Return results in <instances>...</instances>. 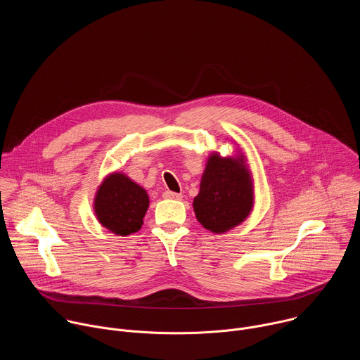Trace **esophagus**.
<instances>
[{
  "label": "esophagus",
  "mask_w": 360,
  "mask_h": 360,
  "mask_svg": "<svg viewBox=\"0 0 360 360\" xmlns=\"http://www.w3.org/2000/svg\"><path fill=\"white\" fill-rule=\"evenodd\" d=\"M164 198H167V199H176V200H179V199H182V193L172 192V191H167V192L164 193Z\"/></svg>",
  "instance_id": "obj_1"
}]
</instances>
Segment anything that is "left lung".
<instances>
[{
    "instance_id": "1",
    "label": "left lung",
    "mask_w": 360,
    "mask_h": 360,
    "mask_svg": "<svg viewBox=\"0 0 360 360\" xmlns=\"http://www.w3.org/2000/svg\"><path fill=\"white\" fill-rule=\"evenodd\" d=\"M253 202V179L243 152L235 157L212 152L192 203L198 222L214 233H225L249 217Z\"/></svg>"
}]
</instances>
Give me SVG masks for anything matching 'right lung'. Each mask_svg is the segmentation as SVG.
Instances as JSON below:
<instances>
[{
  "instance_id": "1",
  "label": "right lung",
  "mask_w": 360,
  "mask_h": 360,
  "mask_svg": "<svg viewBox=\"0 0 360 360\" xmlns=\"http://www.w3.org/2000/svg\"><path fill=\"white\" fill-rule=\"evenodd\" d=\"M148 207L146 191L122 172L107 175L94 198V214L98 222L120 236L141 229Z\"/></svg>"
}]
</instances>
